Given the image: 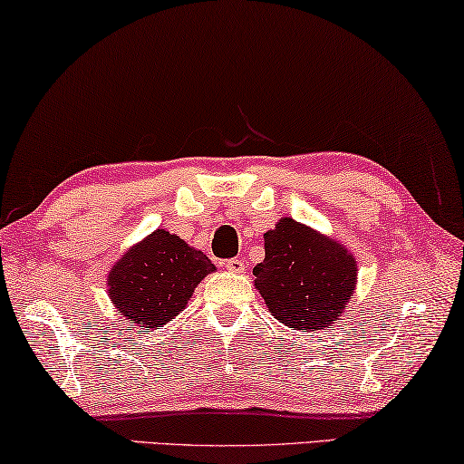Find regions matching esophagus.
<instances>
[{
  "label": "esophagus",
  "instance_id": "obj_1",
  "mask_svg": "<svg viewBox=\"0 0 464 464\" xmlns=\"http://www.w3.org/2000/svg\"><path fill=\"white\" fill-rule=\"evenodd\" d=\"M225 268L229 272H244L246 270V262L241 258H231L225 262Z\"/></svg>",
  "mask_w": 464,
  "mask_h": 464
}]
</instances>
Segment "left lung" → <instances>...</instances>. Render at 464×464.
I'll use <instances>...</instances> for the list:
<instances>
[{
    "instance_id": "left-lung-1",
    "label": "left lung",
    "mask_w": 464,
    "mask_h": 464,
    "mask_svg": "<svg viewBox=\"0 0 464 464\" xmlns=\"http://www.w3.org/2000/svg\"><path fill=\"white\" fill-rule=\"evenodd\" d=\"M264 249L254 276L272 315L301 333L333 324L355 289L357 266L347 249L293 218L264 233Z\"/></svg>"
}]
</instances>
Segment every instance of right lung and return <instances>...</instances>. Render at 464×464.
<instances>
[{
    "instance_id": "obj_1",
    "label": "right lung",
    "mask_w": 464,
    "mask_h": 464,
    "mask_svg": "<svg viewBox=\"0 0 464 464\" xmlns=\"http://www.w3.org/2000/svg\"><path fill=\"white\" fill-rule=\"evenodd\" d=\"M212 270L215 264L202 252L157 229L109 272V295L126 320L150 333L186 307L196 285Z\"/></svg>"
}]
</instances>
